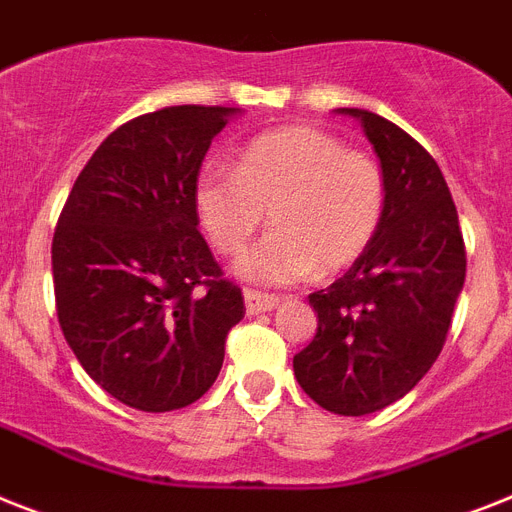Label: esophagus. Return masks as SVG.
Returning <instances> with one entry per match:
<instances>
[{
    "instance_id": "34e87169",
    "label": "esophagus",
    "mask_w": 512,
    "mask_h": 512,
    "mask_svg": "<svg viewBox=\"0 0 512 512\" xmlns=\"http://www.w3.org/2000/svg\"><path fill=\"white\" fill-rule=\"evenodd\" d=\"M277 306H280V298H277V295L259 293V290H246L248 316L266 314V311H272V308H277Z\"/></svg>"
}]
</instances>
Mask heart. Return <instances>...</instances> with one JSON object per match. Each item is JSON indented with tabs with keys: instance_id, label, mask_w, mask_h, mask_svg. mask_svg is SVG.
Segmentation results:
<instances>
[{
	"instance_id": "b5f03b06",
	"label": "heart",
	"mask_w": 512,
	"mask_h": 512,
	"mask_svg": "<svg viewBox=\"0 0 512 512\" xmlns=\"http://www.w3.org/2000/svg\"><path fill=\"white\" fill-rule=\"evenodd\" d=\"M193 206L219 253L248 246L269 209L274 230L238 261L256 285H293L322 266L340 272L356 264L377 238L387 209L384 172L371 156L308 125L256 135L240 151L238 170L206 164Z\"/></svg>"
}]
</instances>
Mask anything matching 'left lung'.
Returning a JSON list of instances; mask_svg holds the SVG:
<instances>
[{"label": "left lung", "instance_id": "left-lung-1", "mask_svg": "<svg viewBox=\"0 0 512 512\" xmlns=\"http://www.w3.org/2000/svg\"><path fill=\"white\" fill-rule=\"evenodd\" d=\"M335 112L356 117L377 151L387 209L369 251L308 295L319 327L293 371L324 411L366 416L408 395L442 353L466 282V248L429 151L369 109Z\"/></svg>", "mask_w": 512, "mask_h": 512}]
</instances>
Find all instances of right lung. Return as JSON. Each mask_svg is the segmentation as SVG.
<instances>
[{
  "label": "right lung",
  "instance_id": "right-lung-1",
  "mask_svg": "<svg viewBox=\"0 0 512 512\" xmlns=\"http://www.w3.org/2000/svg\"><path fill=\"white\" fill-rule=\"evenodd\" d=\"M232 107H164L104 138L52 243L59 327L86 374L135 411L196 403L243 319L198 232L193 188Z\"/></svg>",
  "mask_w": 512,
  "mask_h": 512
}]
</instances>
